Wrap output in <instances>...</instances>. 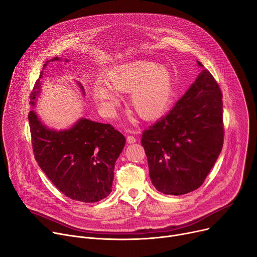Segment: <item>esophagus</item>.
Here are the masks:
<instances>
[{"instance_id":"34e87169","label":"esophagus","mask_w":257,"mask_h":257,"mask_svg":"<svg viewBox=\"0 0 257 257\" xmlns=\"http://www.w3.org/2000/svg\"><path fill=\"white\" fill-rule=\"evenodd\" d=\"M136 141H138V139H136L135 136H133V135H128L127 136V142L129 144H134Z\"/></svg>"}]
</instances>
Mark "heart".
Returning <instances> with one entry per match:
<instances>
[{"label":"heart","instance_id":"heart-1","mask_svg":"<svg viewBox=\"0 0 257 257\" xmlns=\"http://www.w3.org/2000/svg\"><path fill=\"white\" fill-rule=\"evenodd\" d=\"M106 79L108 84L97 82L93 88L94 98L100 106L110 110L118 101L115 92L131 93V106L147 119L156 118L167 109L175 90L169 69L149 61L124 64L110 71Z\"/></svg>","mask_w":257,"mask_h":257}]
</instances>
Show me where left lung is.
Wrapping results in <instances>:
<instances>
[{"instance_id":"8db88e82","label":"left lung","mask_w":257,"mask_h":257,"mask_svg":"<svg viewBox=\"0 0 257 257\" xmlns=\"http://www.w3.org/2000/svg\"><path fill=\"white\" fill-rule=\"evenodd\" d=\"M222 110L221 89L204 69L175 107L144 131L142 145L158 191L180 195L203 184L223 146Z\"/></svg>"}]
</instances>
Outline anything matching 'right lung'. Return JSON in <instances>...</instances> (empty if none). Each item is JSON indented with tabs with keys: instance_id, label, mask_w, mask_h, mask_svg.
I'll return each instance as SVG.
<instances>
[{
	"instance_id": "add662e5",
	"label": "right lung",
	"mask_w": 257,
	"mask_h": 257,
	"mask_svg": "<svg viewBox=\"0 0 257 257\" xmlns=\"http://www.w3.org/2000/svg\"><path fill=\"white\" fill-rule=\"evenodd\" d=\"M59 60L55 58L51 61ZM45 66V65H44ZM43 71L30 94L35 104ZM35 159L47 178L71 199L96 202L111 192L114 163L126 139L110 124L82 118L72 128L54 131L33 110L28 115Z\"/></svg>"
}]
</instances>
